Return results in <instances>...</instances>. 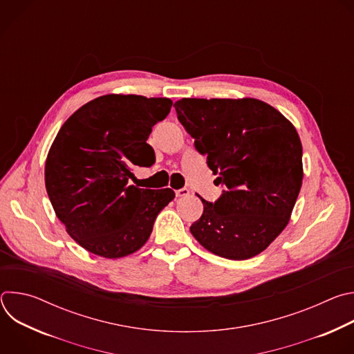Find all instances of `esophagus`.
<instances>
[{
	"instance_id": "obj_1",
	"label": "esophagus",
	"mask_w": 354,
	"mask_h": 354,
	"mask_svg": "<svg viewBox=\"0 0 354 354\" xmlns=\"http://www.w3.org/2000/svg\"><path fill=\"white\" fill-rule=\"evenodd\" d=\"M175 194H176V197H185V196L189 194V189L187 187L178 189V190H175Z\"/></svg>"
}]
</instances>
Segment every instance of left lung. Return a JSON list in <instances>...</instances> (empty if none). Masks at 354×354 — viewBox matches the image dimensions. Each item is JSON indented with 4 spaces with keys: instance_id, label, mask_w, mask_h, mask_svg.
Listing matches in <instances>:
<instances>
[{
    "instance_id": "obj_1",
    "label": "left lung",
    "mask_w": 354,
    "mask_h": 354,
    "mask_svg": "<svg viewBox=\"0 0 354 354\" xmlns=\"http://www.w3.org/2000/svg\"><path fill=\"white\" fill-rule=\"evenodd\" d=\"M179 122L197 153L223 185L192 235L213 254L232 261L257 257L286 228L302 183V145L294 126L258 99L175 102Z\"/></svg>"
}]
</instances>
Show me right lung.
I'll list each match as a JSON object with an SVG mask.
<instances>
[{
  "mask_svg": "<svg viewBox=\"0 0 354 354\" xmlns=\"http://www.w3.org/2000/svg\"><path fill=\"white\" fill-rule=\"evenodd\" d=\"M171 106L168 97L99 96L57 133L46 160V190L70 236L91 254L116 259L138 250L175 197L171 189L129 185L134 165L156 162L147 140Z\"/></svg>",
  "mask_w": 354,
  "mask_h": 354,
  "instance_id": "add662e5",
  "label": "right lung"
}]
</instances>
